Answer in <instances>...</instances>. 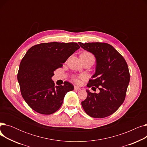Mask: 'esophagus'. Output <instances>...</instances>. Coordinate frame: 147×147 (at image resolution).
Listing matches in <instances>:
<instances>
[{
    "instance_id": "34e87169",
    "label": "esophagus",
    "mask_w": 147,
    "mask_h": 147,
    "mask_svg": "<svg viewBox=\"0 0 147 147\" xmlns=\"http://www.w3.org/2000/svg\"><path fill=\"white\" fill-rule=\"evenodd\" d=\"M74 89L76 90H80L81 89V88H79V87H78V86H74Z\"/></svg>"
}]
</instances>
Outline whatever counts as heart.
Instances as JSON below:
<instances>
[{"label": "heart", "mask_w": 147, "mask_h": 147, "mask_svg": "<svg viewBox=\"0 0 147 147\" xmlns=\"http://www.w3.org/2000/svg\"><path fill=\"white\" fill-rule=\"evenodd\" d=\"M81 56H82V57H83L87 58H92V59H95L94 55H92V54L91 53H90V52H84V53H83V54H82ZM74 80L76 82H77V83L79 82L78 79L76 78H74Z\"/></svg>", "instance_id": "heart-1"}]
</instances>
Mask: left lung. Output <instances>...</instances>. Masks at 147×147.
Masks as SVG:
<instances>
[{"mask_svg":"<svg viewBox=\"0 0 147 147\" xmlns=\"http://www.w3.org/2000/svg\"><path fill=\"white\" fill-rule=\"evenodd\" d=\"M79 44L96 58L95 73L87 86L99 90V94L86 90L88 96L82 102L83 109L92 117L100 119L109 116L125 101L130 81L127 64L125 58L110 44L100 42H79Z\"/></svg>","mask_w":147,"mask_h":147,"instance_id":"8db88e82","label":"left lung"}]
</instances>
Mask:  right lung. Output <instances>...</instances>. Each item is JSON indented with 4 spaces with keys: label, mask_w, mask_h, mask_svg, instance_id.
I'll list each match as a JSON object with an SVG mask.
<instances>
[{
    "label": "right lung",
    "mask_w": 147,
    "mask_h": 147,
    "mask_svg": "<svg viewBox=\"0 0 147 147\" xmlns=\"http://www.w3.org/2000/svg\"><path fill=\"white\" fill-rule=\"evenodd\" d=\"M80 48L74 42L43 43L32 46L22 59L17 75L21 93L30 108L42 114L56 112L65 94L74 89L70 83L56 86L54 71Z\"/></svg>",
    "instance_id": "add662e5"
}]
</instances>
